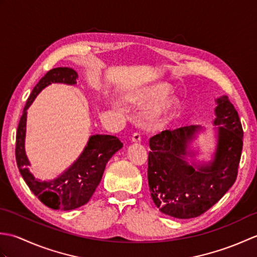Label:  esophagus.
Returning a JSON list of instances; mask_svg holds the SVG:
<instances>
[{"label":"esophagus","instance_id":"34e87169","mask_svg":"<svg viewBox=\"0 0 257 257\" xmlns=\"http://www.w3.org/2000/svg\"><path fill=\"white\" fill-rule=\"evenodd\" d=\"M140 141H141V136H140V134H138V133L134 134L133 138H132V143H134V144H138V143H140Z\"/></svg>","mask_w":257,"mask_h":257}]
</instances>
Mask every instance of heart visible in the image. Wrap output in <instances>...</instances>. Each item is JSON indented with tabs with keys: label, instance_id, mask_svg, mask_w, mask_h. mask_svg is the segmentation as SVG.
Wrapping results in <instances>:
<instances>
[{
	"label": "heart",
	"instance_id": "obj_1",
	"mask_svg": "<svg viewBox=\"0 0 257 257\" xmlns=\"http://www.w3.org/2000/svg\"><path fill=\"white\" fill-rule=\"evenodd\" d=\"M170 87L158 83L129 97L138 107H149L144 112V122L150 129H160L170 123L177 116L180 103L177 98L169 97Z\"/></svg>",
	"mask_w": 257,
	"mask_h": 257
}]
</instances>
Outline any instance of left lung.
<instances>
[{
	"label": "left lung",
	"mask_w": 257,
	"mask_h": 257,
	"mask_svg": "<svg viewBox=\"0 0 257 257\" xmlns=\"http://www.w3.org/2000/svg\"><path fill=\"white\" fill-rule=\"evenodd\" d=\"M215 102L216 146L207 162H196V152L190 149L196 134L203 132L200 125L165 130L150 138L149 190L156 206L167 215L192 219L203 214L235 182L243 148L241 120L227 96Z\"/></svg>",
	"instance_id": "1"
}]
</instances>
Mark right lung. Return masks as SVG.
<instances>
[{
	"mask_svg": "<svg viewBox=\"0 0 257 257\" xmlns=\"http://www.w3.org/2000/svg\"><path fill=\"white\" fill-rule=\"evenodd\" d=\"M77 78V73L68 67H57L47 72L27 99L16 133L15 157L20 173L37 199L53 210L69 211L86 204L99 184L107 162L123 146L114 136L94 135L89 137L80 156L57 178L42 181L30 171L31 163L25 152L27 109L48 85H76Z\"/></svg>",
	"mask_w": 257,
	"mask_h": 257,
	"instance_id": "add662e5",
	"label": "right lung"
}]
</instances>
